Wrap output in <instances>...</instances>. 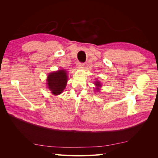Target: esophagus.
Wrapping results in <instances>:
<instances>
[{
    "instance_id": "esophagus-1",
    "label": "esophagus",
    "mask_w": 158,
    "mask_h": 158,
    "mask_svg": "<svg viewBox=\"0 0 158 158\" xmlns=\"http://www.w3.org/2000/svg\"><path fill=\"white\" fill-rule=\"evenodd\" d=\"M84 66V63H78L77 64V67H78V69H82V68H83Z\"/></svg>"
}]
</instances>
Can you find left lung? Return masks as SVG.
<instances>
[{"label": "left lung", "mask_w": 158, "mask_h": 158, "mask_svg": "<svg viewBox=\"0 0 158 158\" xmlns=\"http://www.w3.org/2000/svg\"><path fill=\"white\" fill-rule=\"evenodd\" d=\"M95 90L96 91H99L100 90V87H102V84L100 83V82L99 81H96V82H95Z\"/></svg>", "instance_id": "1"}]
</instances>
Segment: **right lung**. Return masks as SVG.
<instances>
[{"mask_svg": "<svg viewBox=\"0 0 158 158\" xmlns=\"http://www.w3.org/2000/svg\"><path fill=\"white\" fill-rule=\"evenodd\" d=\"M67 78V73L64 69L49 73L47 78V87L52 94L59 95L66 88L68 81Z\"/></svg>", "mask_w": 158, "mask_h": 158, "instance_id": "obj_1", "label": "right lung"}]
</instances>
